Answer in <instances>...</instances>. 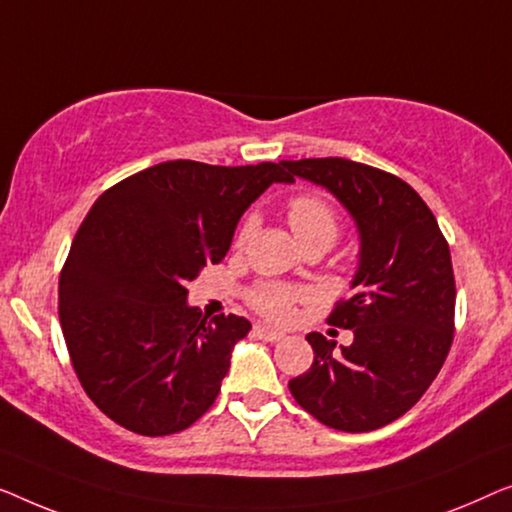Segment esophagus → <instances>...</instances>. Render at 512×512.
Segmentation results:
<instances>
[{"label":"esophagus","instance_id":"esophagus-1","mask_svg":"<svg viewBox=\"0 0 512 512\" xmlns=\"http://www.w3.org/2000/svg\"><path fill=\"white\" fill-rule=\"evenodd\" d=\"M255 336L264 338V341H269V343H276V341H280V338H285L283 331L271 329V327H266V325H255Z\"/></svg>","mask_w":512,"mask_h":512}]
</instances>
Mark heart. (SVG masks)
<instances>
[{"label":"heart","instance_id":"heart-1","mask_svg":"<svg viewBox=\"0 0 512 512\" xmlns=\"http://www.w3.org/2000/svg\"><path fill=\"white\" fill-rule=\"evenodd\" d=\"M287 222H290L292 234L297 236L299 243H308L315 239L327 241L329 246L336 241L338 234V220L325 201L315 197H294L287 204ZM255 220H246V225L239 232V243H243L253 234ZM304 297L299 290H292L287 285H262L257 287L253 294V306L257 308L264 318L269 320H290L294 313V304Z\"/></svg>","mask_w":512,"mask_h":512}]
</instances>
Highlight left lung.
Segmentation results:
<instances>
[{"label":"left lung","instance_id":"8db88e82","mask_svg":"<svg viewBox=\"0 0 512 512\" xmlns=\"http://www.w3.org/2000/svg\"><path fill=\"white\" fill-rule=\"evenodd\" d=\"M280 164L292 183L325 187L359 239L355 294L329 315L355 338L336 348L311 331L315 359L290 380V392L331 429H380L420 401L450 352L457 297L450 248L429 206L397 176L345 157Z\"/></svg>","mask_w":512,"mask_h":512}]
</instances>
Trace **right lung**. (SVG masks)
<instances>
[{
  "label": "right lung",
  "instance_id": "add662e5",
  "mask_svg": "<svg viewBox=\"0 0 512 512\" xmlns=\"http://www.w3.org/2000/svg\"><path fill=\"white\" fill-rule=\"evenodd\" d=\"M280 164L171 160L106 190L85 215L60 278V322L83 390L141 436L190 427L218 397L250 322H211L187 285L232 246L236 225Z\"/></svg>",
  "mask_w": 512,
  "mask_h": 512
}]
</instances>
